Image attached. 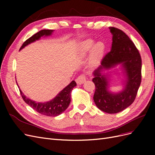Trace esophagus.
<instances>
[{"label": "esophagus", "instance_id": "34e87169", "mask_svg": "<svg viewBox=\"0 0 155 155\" xmlns=\"http://www.w3.org/2000/svg\"><path fill=\"white\" fill-rule=\"evenodd\" d=\"M86 81V76L85 74H81L80 76H79L76 79V82L78 85H81L83 83H85Z\"/></svg>", "mask_w": 155, "mask_h": 155}]
</instances>
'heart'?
Wrapping results in <instances>:
<instances>
[{
	"mask_svg": "<svg viewBox=\"0 0 155 155\" xmlns=\"http://www.w3.org/2000/svg\"><path fill=\"white\" fill-rule=\"evenodd\" d=\"M94 41L92 39H87L83 41L80 45V54L83 55H86L88 51H90L94 45ZM105 49L104 44L101 42H97L94 46L91 51V60L92 63H96L98 62L104 53Z\"/></svg>",
	"mask_w": 155,
	"mask_h": 155,
	"instance_id": "b5f03b06",
	"label": "heart"
}]
</instances>
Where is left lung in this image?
<instances>
[{
	"mask_svg": "<svg viewBox=\"0 0 155 155\" xmlns=\"http://www.w3.org/2000/svg\"><path fill=\"white\" fill-rule=\"evenodd\" d=\"M109 29L112 34V48L94 72L92 81L96 90L93 99L101 110L115 114L125 109L135 100L142 81V59L138 50L127 35L114 27ZM118 64L123 66L128 79L122 92L112 94L107 90V79L101 72L103 69H109Z\"/></svg>",
	"mask_w": 155,
	"mask_h": 155,
	"instance_id": "1",
	"label": "left lung"
}]
</instances>
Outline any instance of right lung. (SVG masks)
I'll list each match as a JSON object with an SVG mask.
<instances>
[{
  "mask_svg": "<svg viewBox=\"0 0 155 155\" xmlns=\"http://www.w3.org/2000/svg\"><path fill=\"white\" fill-rule=\"evenodd\" d=\"M52 32V30H42L39 31L25 41L24 43L21 46L20 50L24 48L26 45L32 43V42L39 39L42 36L50 35ZM76 86V83L75 82V81H72L62 91H61L52 100L45 103H37L34 101H32L23 94L20 88L19 91L23 100L25 101L26 104L30 105L32 109H34L37 112L47 116H57L63 113L68 108L70 100H71L70 93H71L73 88Z\"/></svg>",
  "mask_w": 155,
  "mask_h": 155,
  "instance_id": "1",
  "label": "right lung"
}]
</instances>
